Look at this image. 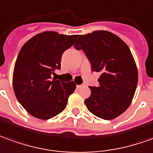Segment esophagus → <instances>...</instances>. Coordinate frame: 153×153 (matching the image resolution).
I'll list each match as a JSON object with an SVG mask.
<instances>
[{
  "label": "esophagus",
  "mask_w": 153,
  "mask_h": 153,
  "mask_svg": "<svg viewBox=\"0 0 153 153\" xmlns=\"http://www.w3.org/2000/svg\"><path fill=\"white\" fill-rule=\"evenodd\" d=\"M83 86H84V85H76V87H77L78 89L82 88V87H83Z\"/></svg>",
  "instance_id": "34e87169"
}]
</instances>
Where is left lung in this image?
<instances>
[{
    "mask_svg": "<svg viewBox=\"0 0 153 153\" xmlns=\"http://www.w3.org/2000/svg\"><path fill=\"white\" fill-rule=\"evenodd\" d=\"M74 48L83 50L93 71L101 72L99 86H90L91 94L85 105L94 115L109 120L126 110L137 85L134 58L120 38L106 30L78 35Z\"/></svg>",
    "mask_w": 153,
    "mask_h": 153,
    "instance_id": "8db88e82",
    "label": "left lung"
}]
</instances>
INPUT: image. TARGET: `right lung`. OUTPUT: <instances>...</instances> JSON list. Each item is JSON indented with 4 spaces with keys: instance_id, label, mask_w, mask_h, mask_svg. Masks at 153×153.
Instances as JSON below:
<instances>
[{
    "instance_id": "obj_1",
    "label": "right lung",
    "mask_w": 153,
    "mask_h": 153,
    "mask_svg": "<svg viewBox=\"0 0 153 153\" xmlns=\"http://www.w3.org/2000/svg\"><path fill=\"white\" fill-rule=\"evenodd\" d=\"M77 35L46 31L36 34L23 45L13 72V88L20 105L32 116L48 120L63 111L74 92V82L66 83L51 76L61 68L64 51Z\"/></svg>"
}]
</instances>
